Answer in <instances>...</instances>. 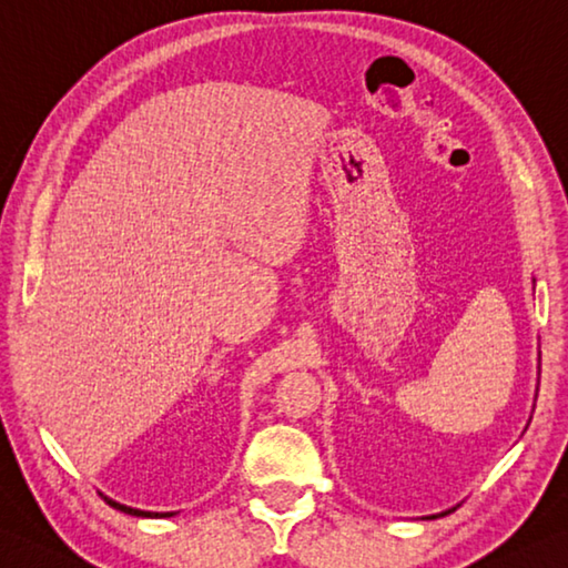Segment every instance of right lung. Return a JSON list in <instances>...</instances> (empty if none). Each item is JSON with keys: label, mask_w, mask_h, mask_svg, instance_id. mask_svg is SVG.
I'll use <instances>...</instances> for the list:
<instances>
[{"label": "right lung", "mask_w": 568, "mask_h": 568, "mask_svg": "<svg viewBox=\"0 0 568 568\" xmlns=\"http://www.w3.org/2000/svg\"><path fill=\"white\" fill-rule=\"evenodd\" d=\"M108 505L120 509V513L132 515V517H172V513H142V509H132V507H125V505H118V503H113V499H108Z\"/></svg>", "instance_id": "1"}]
</instances>
